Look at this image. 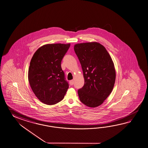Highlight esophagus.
I'll return each mask as SVG.
<instances>
[{
	"mask_svg": "<svg viewBox=\"0 0 148 148\" xmlns=\"http://www.w3.org/2000/svg\"><path fill=\"white\" fill-rule=\"evenodd\" d=\"M69 84L71 85H73L74 84V81L73 80L70 81H69Z\"/></svg>",
	"mask_w": 148,
	"mask_h": 148,
	"instance_id": "esophagus-1",
	"label": "esophagus"
}]
</instances>
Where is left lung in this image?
<instances>
[{"instance_id":"left-lung-1","label":"left lung","mask_w":148,"mask_h":148,"mask_svg":"<svg viewBox=\"0 0 148 148\" xmlns=\"http://www.w3.org/2000/svg\"><path fill=\"white\" fill-rule=\"evenodd\" d=\"M74 48L84 78V86L78 90L79 100L88 107H97L104 102L114 87V63L106 48L99 42L77 44Z\"/></svg>"}]
</instances>
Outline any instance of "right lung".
Returning <instances> with one entry per match:
<instances>
[{"mask_svg":"<svg viewBox=\"0 0 148 148\" xmlns=\"http://www.w3.org/2000/svg\"><path fill=\"white\" fill-rule=\"evenodd\" d=\"M70 44L43 45L34 53L28 69V81L34 93L42 102L54 105L63 99L69 87L61 62Z\"/></svg>","mask_w":148,"mask_h":148,"instance_id":"add662e5","label":"right lung"}]
</instances>
